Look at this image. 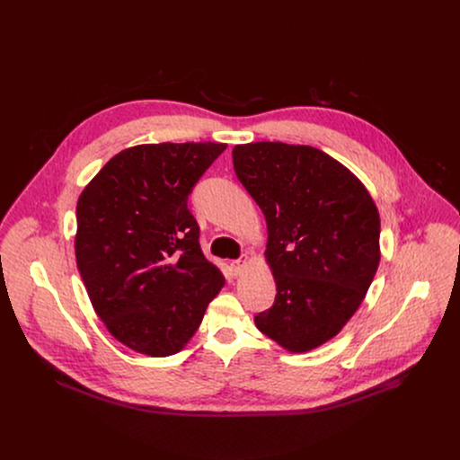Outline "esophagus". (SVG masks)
<instances>
[{"label": "esophagus", "mask_w": 460, "mask_h": 460, "mask_svg": "<svg viewBox=\"0 0 460 460\" xmlns=\"http://www.w3.org/2000/svg\"><path fill=\"white\" fill-rule=\"evenodd\" d=\"M247 266V258H238V260H233L231 261V268L234 271V275H242V271L245 270Z\"/></svg>", "instance_id": "34e87169"}]
</instances>
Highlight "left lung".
I'll return each instance as SVG.
<instances>
[{
	"label": "left lung",
	"mask_w": 460,
	"mask_h": 460,
	"mask_svg": "<svg viewBox=\"0 0 460 460\" xmlns=\"http://www.w3.org/2000/svg\"><path fill=\"white\" fill-rule=\"evenodd\" d=\"M238 180L266 217V261L277 298L258 330L291 353L337 337L380 261V217L364 183L309 146H234Z\"/></svg>",
	"instance_id": "1"
}]
</instances>
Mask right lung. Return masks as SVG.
Wrapping results in <instances>:
<instances>
[{
    "label": "right lung",
    "mask_w": 460,
    "mask_h": 460,
    "mask_svg": "<svg viewBox=\"0 0 460 460\" xmlns=\"http://www.w3.org/2000/svg\"><path fill=\"white\" fill-rule=\"evenodd\" d=\"M226 144H144L112 156L82 190L76 264L107 332L169 357L199 330L226 284L204 256L187 196Z\"/></svg>",
    "instance_id": "1"
}]
</instances>
